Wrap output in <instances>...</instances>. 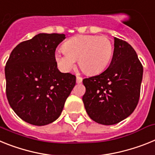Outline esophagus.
<instances>
[{"label": "esophagus", "mask_w": 155, "mask_h": 155, "mask_svg": "<svg viewBox=\"0 0 155 155\" xmlns=\"http://www.w3.org/2000/svg\"><path fill=\"white\" fill-rule=\"evenodd\" d=\"M83 81V78L80 77V76H76V83H80Z\"/></svg>", "instance_id": "esophagus-1"}]
</instances>
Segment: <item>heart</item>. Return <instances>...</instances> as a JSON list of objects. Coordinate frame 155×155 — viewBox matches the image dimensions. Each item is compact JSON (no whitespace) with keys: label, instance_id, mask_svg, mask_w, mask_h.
Returning <instances> with one entry per match:
<instances>
[{"label":"heart","instance_id":"1","mask_svg":"<svg viewBox=\"0 0 155 155\" xmlns=\"http://www.w3.org/2000/svg\"><path fill=\"white\" fill-rule=\"evenodd\" d=\"M112 42L108 37L81 35L72 37L62 46V51L55 54L58 66L68 72L78 60V65L87 75L101 73L112 58Z\"/></svg>","mask_w":155,"mask_h":155}]
</instances>
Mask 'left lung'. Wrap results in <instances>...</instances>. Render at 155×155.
<instances>
[{
    "label": "left lung",
    "mask_w": 155,
    "mask_h": 155,
    "mask_svg": "<svg viewBox=\"0 0 155 155\" xmlns=\"http://www.w3.org/2000/svg\"><path fill=\"white\" fill-rule=\"evenodd\" d=\"M108 68L97 76L83 79L84 107L90 118L102 125H114L130 116L140 95L143 65L135 50L115 37Z\"/></svg>",
    "instance_id": "left-lung-1"
}]
</instances>
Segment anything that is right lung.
<instances>
[{"label":"right lung","instance_id":"obj_1","mask_svg":"<svg viewBox=\"0 0 155 155\" xmlns=\"http://www.w3.org/2000/svg\"><path fill=\"white\" fill-rule=\"evenodd\" d=\"M64 39V34L40 33L16 46L7 61V98L16 115L29 124L56 120L76 85L75 75L57 68L55 50Z\"/></svg>","mask_w":155,"mask_h":155}]
</instances>
